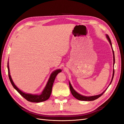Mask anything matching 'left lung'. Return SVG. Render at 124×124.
Listing matches in <instances>:
<instances>
[{
	"label": "left lung",
	"mask_w": 124,
	"mask_h": 124,
	"mask_svg": "<svg viewBox=\"0 0 124 124\" xmlns=\"http://www.w3.org/2000/svg\"><path fill=\"white\" fill-rule=\"evenodd\" d=\"M107 38H108V41H109V42L111 44V46H112V43H111V39L110 38L109 36H108V35H107ZM112 49H113V48H112ZM113 61H114V63L113 64L114 65V63H115V56H114V51L113 50ZM114 70H113V77H112V80H111V82L112 81V80H113V77H114ZM110 83V84H111ZM69 86H70V91H71V93H72V95H73V97H74L75 98H77V99L79 100H82V101H93L94 100H96L97 99H98V98H99V97L100 96H101L102 95L103 93L105 92V91L104 92H103L102 93H101V94L99 95H97V96H91V97H85V96H82V95H81L80 94H79V93H77L76 91H74V90L73 89V88H72V86H71V84L69 83Z\"/></svg>",
	"instance_id": "1"
}]
</instances>
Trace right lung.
<instances>
[{
    "instance_id": "obj_1",
    "label": "right lung",
    "mask_w": 124,
    "mask_h": 124,
    "mask_svg": "<svg viewBox=\"0 0 124 124\" xmlns=\"http://www.w3.org/2000/svg\"><path fill=\"white\" fill-rule=\"evenodd\" d=\"M8 76H9V79L11 84H12V86H13V87L16 89L18 92V93H19L20 94L23 96L25 99H26L28 101H30V102H42V101H46L50 98L51 93L52 92V86H53L55 78L56 76L57 75V74L59 72H61L62 71V70L60 69L56 70L55 71H54V72L51 74L49 80L48 81L47 83L46 86V87H45L44 89L43 90V91L42 92V93L40 95H31V94H29V93H26L20 91V90L18 89L16 85H15L12 80V78H11V76L10 74L8 64Z\"/></svg>"
}]
</instances>
